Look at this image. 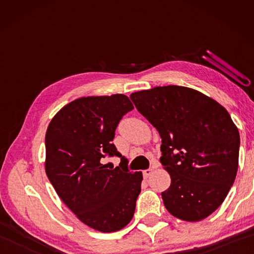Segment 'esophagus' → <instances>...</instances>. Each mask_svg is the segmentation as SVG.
<instances>
[{
	"mask_svg": "<svg viewBox=\"0 0 254 254\" xmlns=\"http://www.w3.org/2000/svg\"><path fill=\"white\" fill-rule=\"evenodd\" d=\"M152 173H153V169L152 168L145 169V170H143V176H144L145 178H148V177H150V176H151Z\"/></svg>",
	"mask_w": 254,
	"mask_h": 254,
	"instance_id": "1",
	"label": "esophagus"
}]
</instances>
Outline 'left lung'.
<instances>
[{
  "label": "left lung",
  "instance_id": "obj_1",
  "mask_svg": "<svg viewBox=\"0 0 254 254\" xmlns=\"http://www.w3.org/2000/svg\"><path fill=\"white\" fill-rule=\"evenodd\" d=\"M130 98L161 137L160 162L171 178L161 192L167 210L187 222L209 216L238 173L240 134L229 112L184 86H158Z\"/></svg>",
  "mask_w": 254,
  "mask_h": 254
}]
</instances>
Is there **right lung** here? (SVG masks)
Segmentation results:
<instances>
[{"instance_id": "add662e5", "label": "right lung", "mask_w": 254, "mask_h": 254, "mask_svg": "<svg viewBox=\"0 0 254 254\" xmlns=\"http://www.w3.org/2000/svg\"><path fill=\"white\" fill-rule=\"evenodd\" d=\"M132 110L123 94L80 97L64 106L46 132V174L56 192L80 222L104 233L130 223L141 191L142 173L128 171L112 142ZM106 155L126 166L107 170L101 163Z\"/></svg>"}]
</instances>
